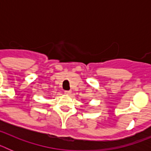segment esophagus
<instances>
[{
  "label": "esophagus",
  "mask_w": 151,
  "mask_h": 151,
  "mask_svg": "<svg viewBox=\"0 0 151 151\" xmlns=\"http://www.w3.org/2000/svg\"><path fill=\"white\" fill-rule=\"evenodd\" d=\"M64 93H65L66 94H71V91H65Z\"/></svg>",
  "instance_id": "1"
}]
</instances>
